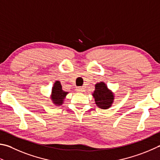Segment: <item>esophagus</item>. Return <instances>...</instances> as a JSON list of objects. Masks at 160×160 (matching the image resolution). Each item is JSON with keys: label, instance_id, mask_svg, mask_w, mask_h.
I'll use <instances>...</instances> for the list:
<instances>
[{"label": "esophagus", "instance_id": "obj_1", "mask_svg": "<svg viewBox=\"0 0 160 160\" xmlns=\"http://www.w3.org/2000/svg\"><path fill=\"white\" fill-rule=\"evenodd\" d=\"M76 91L78 92H85V88H81V87H78L76 88Z\"/></svg>", "mask_w": 160, "mask_h": 160}]
</instances>
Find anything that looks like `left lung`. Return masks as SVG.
Masks as SVG:
<instances>
[{
    "mask_svg": "<svg viewBox=\"0 0 160 160\" xmlns=\"http://www.w3.org/2000/svg\"><path fill=\"white\" fill-rule=\"evenodd\" d=\"M95 103L101 109H108L112 106L115 99V95L103 82L95 85V90L92 93Z\"/></svg>",
    "mask_w": 160,
    "mask_h": 160,
    "instance_id": "obj_1",
    "label": "left lung"
}]
</instances>
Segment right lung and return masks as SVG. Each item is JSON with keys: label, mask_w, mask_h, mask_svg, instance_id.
<instances>
[{"label": "right lung", "mask_w": 160, "mask_h": 160, "mask_svg": "<svg viewBox=\"0 0 160 160\" xmlns=\"http://www.w3.org/2000/svg\"><path fill=\"white\" fill-rule=\"evenodd\" d=\"M68 94V92H65L62 89V86L59 80L55 81L53 87L52 88V93L50 98L55 106H59L62 105L64 101L66 95Z\"/></svg>", "instance_id": "1"}]
</instances>
